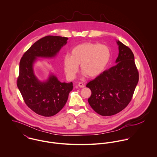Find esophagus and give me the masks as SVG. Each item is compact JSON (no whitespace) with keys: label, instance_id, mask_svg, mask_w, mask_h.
I'll list each match as a JSON object with an SVG mask.
<instances>
[{"label":"esophagus","instance_id":"34e87169","mask_svg":"<svg viewBox=\"0 0 157 157\" xmlns=\"http://www.w3.org/2000/svg\"><path fill=\"white\" fill-rule=\"evenodd\" d=\"M78 86L80 88H84L85 87V85L82 83V82H80L78 84Z\"/></svg>","mask_w":157,"mask_h":157}]
</instances>
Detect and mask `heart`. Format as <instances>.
Returning <instances> with one entry per match:
<instances>
[{
    "label": "heart",
    "instance_id": "b5f03b06",
    "mask_svg": "<svg viewBox=\"0 0 157 157\" xmlns=\"http://www.w3.org/2000/svg\"><path fill=\"white\" fill-rule=\"evenodd\" d=\"M110 58L111 52L107 46L91 42L83 43L72 49L71 55H65V71L68 78L74 79L78 72L80 64L83 75L95 77L104 71Z\"/></svg>",
    "mask_w": 157,
    "mask_h": 157
}]
</instances>
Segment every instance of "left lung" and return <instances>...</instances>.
Segmentation results:
<instances>
[{
  "label": "left lung",
  "instance_id": "obj_1",
  "mask_svg": "<svg viewBox=\"0 0 157 157\" xmlns=\"http://www.w3.org/2000/svg\"><path fill=\"white\" fill-rule=\"evenodd\" d=\"M119 54L115 66L105 70L86 85L92 94L90 107L102 116H111L130 103L138 82L139 74L131 49L117 41Z\"/></svg>",
  "mask_w": 157,
  "mask_h": 157
}]
</instances>
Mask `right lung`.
<instances>
[{"label":"right lung","instance_id":"add662e5","mask_svg":"<svg viewBox=\"0 0 157 157\" xmlns=\"http://www.w3.org/2000/svg\"><path fill=\"white\" fill-rule=\"evenodd\" d=\"M67 39L56 36H45L32 45L21 59L17 87L27 106L40 115L51 117L59 112L67 101L73 84L62 83L53 75L45 82H40L34 74L33 63L37 57L56 56Z\"/></svg>","mask_w":157,"mask_h":157}]
</instances>
